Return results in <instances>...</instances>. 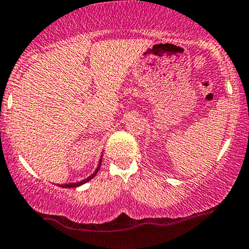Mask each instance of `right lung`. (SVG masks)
<instances>
[{"mask_svg":"<svg viewBox=\"0 0 249 249\" xmlns=\"http://www.w3.org/2000/svg\"><path fill=\"white\" fill-rule=\"evenodd\" d=\"M101 161L102 160H100V164H99V167H97L96 170H95V172L92 173L91 176H90V177H88V178H85V179H83V180H80V182H78V183H70V184H61L60 185V187H62V188H76V187H79V185H82V184H84V183H87V182H89L90 179H91V178H94L95 176H96V173L99 172V170H100V166H101Z\"/></svg>","mask_w":249,"mask_h":249,"instance_id":"obj_1","label":"right lung"}]
</instances>
